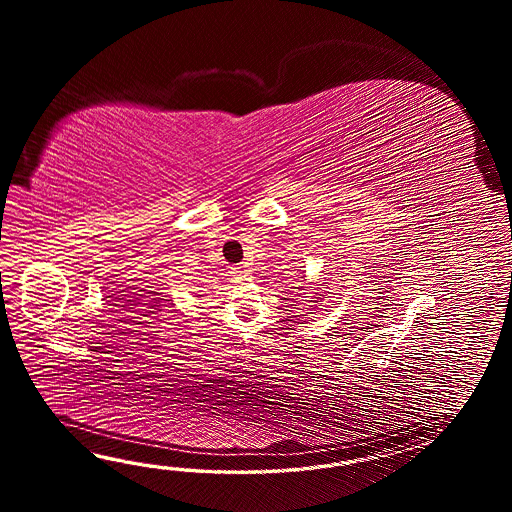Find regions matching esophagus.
I'll return each mask as SVG.
<instances>
[{"instance_id":"obj_1","label":"esophagus","mask_w":512,"mask_h":512,"mask_svg":"<svg viewBox=\"0 0 512 512\" xmlns=\"http://www.w3.org/2000/svg\"><path fill=\"white\" fill-rule=\"evenodd\" d=\"M230 274H232V278H234L236 282H243V280H251V272H249V269H247V267H234V269L230 271Z\"/></svg>"}]
</instances>
